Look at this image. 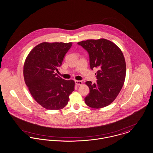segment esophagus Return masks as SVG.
Masks as SVG:
<instances>
[{
  "label": "esophagus",
  "instance_id": "1",
  "mask_svg": "<svg viewBox=\"0 0 153 153\" xmlns=\"http://www.w3.org/2000/svg\"><path fill=\"white\" fill-rule=\"evenodd\" d=\"M75 83L77 85H82V81H79V80H75Z\"/></svg>",
  "mask_w": 153,
  "mask_h": 153
}]
</instances>
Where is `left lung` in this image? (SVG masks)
I'll list each match as a JSON object with an SVG mask.
<instances>
[{
    "instance_id": "left-lung-1",
    "label": "left lung",
    "mask_w": 153,
    "mask_h": 153,
    "mask_svg": "<svg viewBox=\"0 0 153 153\" xmlns=\"http://www.w3.org/2000/svg\"><path fill=\"white\" fill-rule=\"evenodd\" d=\"M89 54L90 68H97L96 83L85 82L90 93L84 98L85 104L98 109L111 104L120 91L126 77V62L123 54L114 42L101 38L77 43Z\"/></svg>"
}]
</instances>
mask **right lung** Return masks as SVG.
Wrapping results in <instances>:
<instances>
[{
  "instance_id": "add662e5",
  "label": "right lung",
  "mask_w": 153,
  "mask_h": 153,
  "mask_svg": "<svg viewBox=\"0 0 153 153\" xmlns=\"http://www.w3.org/2000/svg\"><path fill=\"white\" fill-rule=\"evenodd\" d=\"M71 45L72 42L41 43L30 51L24 62L25 82L35 101L45 109H63L74 90V81L64 80L55 73Z\"/></svg>"
}]
</instances>
